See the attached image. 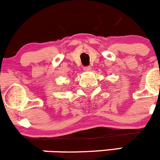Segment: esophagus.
<instances>
[{"mask_svg":"<svg viewBox=\"0 0 160 160\" xmlns=\"http://www.w3.org/2000/svg\"><path fill=\"white\" fill-rule=\"evenodd\" d=\"M84 71H92V67H90V66L85 67Z\"/></svg>","mask_w":160,"mask_h":160,"instance_id":"esophagus-1","label":"esophagus"}]
</instances>
